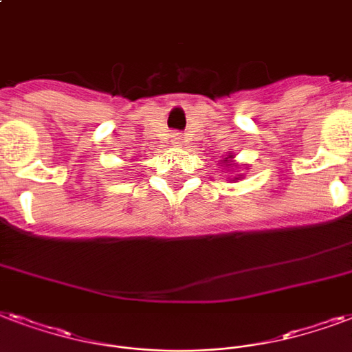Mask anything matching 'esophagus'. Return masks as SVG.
Segmentation results:
<instances>
[{
	"label": "esophagus",
	"instance_id": "1",
	"mask_svg": "<svg viewBox=\"0 0 352 352\" xmlns=\"http://www.w3.org/2000/svg\"><path fill=\"white\" fill-rule=\"evenodd\" d=\"M182 142H184V138H182V134H173V136H171V144H173V146H182Z\"/></svg>",
	"mask_w": 352,
	"mask_h": 352
}]
</instances>
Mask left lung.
I'll use <instances>...</instances> for the list:
<instances>
[{"label":"left lung","instance_id":"1","mask_svg":"<svg viewBox=\"0 0 352 352\" xmlns=\"http://www.w3.org/2000/svg\"><path fill=\"white\" fill-rule=\"evenodd\" d=\"M219 162H221V168H227V171H234V170H240V168H241L238 162H234V155H232V153H227V155H225V157L221 158ZM241 177H243V175H234L232 179L229 177V181L236 182V181H240Z\"/></svg>","mask_w":352,"mask_h":352}]
</instances>
